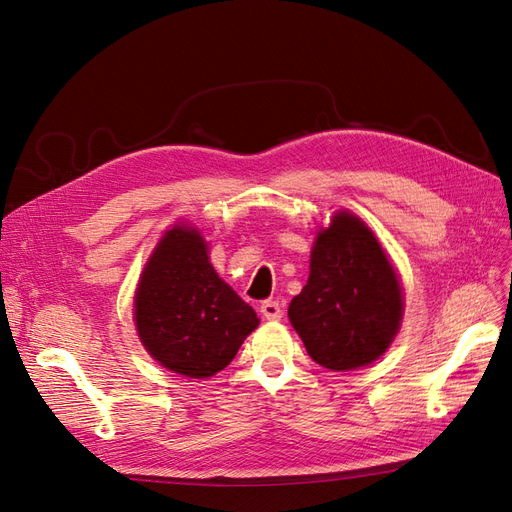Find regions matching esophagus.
<instances>
[{
    "label": "esophagus",
    "instance_id": "34e87169",
    "mask_svg": "<svg viewBox=\"0 0 512 512\" xmlns=\"http://www.w3.org/2000/svg\"><path fill=\"white\" fill-rule=\"evenodd\" d=\"M260 314L267 320H280L284 316V309L277 301H262L260 303Z\"/></svg>",
    "mask_w": 512,
    "mask_h": 512
}]
</instances>
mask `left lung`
I'll use <instances>...</instances> for the list:
<instances>
[{"label":"left lung","mask_w":512,"mask_h":512,"mask_svg":"<svg viewBox=\"0 0 512 512\" xmlns=\"http://www.w3.org/2000/svg\"><path fill=\"white\" fill-rule=\"evenodd\" d=\"M401 307L397 273L374 232L337 213L318 232L309 280L288 307L307 354L333 371L374 363L393 342Z\"/></svg>","instance_id":"left-lung-1"}]
</instances>
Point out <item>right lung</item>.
Listing matches in <instances>:
<instances>
[{
  "label": "right lung",
  "mask_w": 512,
  "mask_h": 512,
  "mask_svg": "<svg viewBox=\"0 0 512 512\" xmlns=\"http://www.w3.org/2000/svg\"><path fill=\"white\" fill-rule=\"evenodd\" d=\"M138 337L166 369L188 378L222 371L258 327L254 309L220 280L198 230H168L134 299Z\"/></svg>",
  "instance_id": "obj_1"
}]
</instances>
